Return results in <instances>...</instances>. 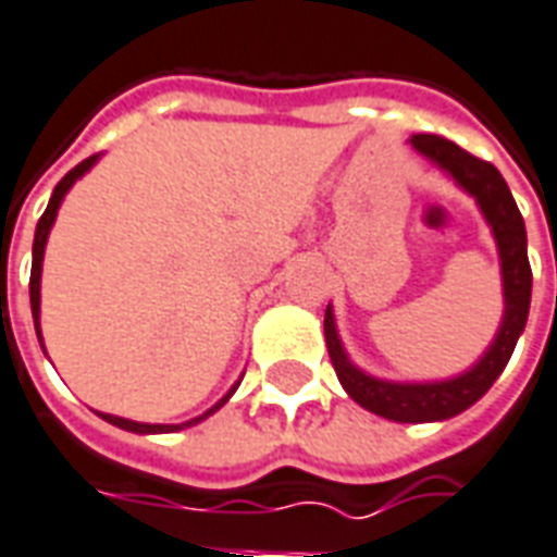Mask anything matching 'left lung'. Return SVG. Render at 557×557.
<instances>
[{
    "mask_svg": "<svg viewBox=\"0 0 557 557\" xmlns=\"http://www.w3.org/2000/svg\"><path fill=\"white\" fill-rule=\"evenodd\" d=\"M412 148L424 153L430 162H436L442 172H448L457 184L481 207V213L493 228L498 258H502V284H505V318L498 326V335L490 344V350L481 356V362L472 371L460 373L454 380L442 383H388L376 380L371 373L359 371L347 359L341 347L338 329L332 308H326V347L332 368L338 373L344 392L373 416H383L388 421H404V424H424V421H445V418L460 416L474 400L490 392V385L505 371V364L513 356L519 335L525 329L531 306V263H529V239H525V222L519 213L513 195L507 189L505 177L493 162L478 160L460 145L442 139V136H412Z\"/></svg>",
    "mask_w": 557,
    "mask_h": 557,
    "instance_id": "obj_1",
    "label": "left lung"
}]
</instances>
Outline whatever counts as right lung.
I'll list each match as a JSON object with an SVG mask.
<instances>
[{
  "mask_svg": "<svg viewBox=\"0 0 557 557\" xmlns=\"http://www.w3.org/2000/svg\"><path fill=\"white\" fill-rule=\"evenodd\" d=\"M97 162V153L95 157H88V160H83L76 169H71V172L64 174L62 181L55 184V189H52V198L50 205H47V210H44V216L38 219V228H35V246H32V278H28V299H32V318H35V332H38L40 338V263H44V249H47V237H50V228L52 222H55V213H59V205H62V198L67 195V189H71L79 177H83L91 165ZM40 347H44V338H40ZM237 392V385L231 388L228 395L219 400L216 407H210L205 412V416L193 418V421H186V424H141V421H129V418H117V416H107V412H100V418L103 421H109V424H115V428L121 430H129V433H174V430H184V428H193V424H198V421H205L207 416H213L219 407H225V400H228L231 395Z\"/></svg>",
  "mask_w": 557,
  "mask_h": 557,
  "instance_id": "add662e5",
  "label": "right lung"
}]
</instances>
